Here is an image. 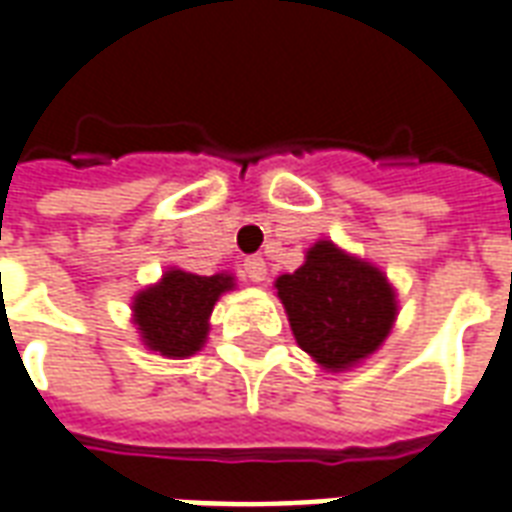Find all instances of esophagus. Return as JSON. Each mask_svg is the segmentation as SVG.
I'll return each instance as SVG.
<instances>
[{
	"label": "esophagus",
	"mask_w": 512,
	"mask_h": 512,
	"mask_svg": "<svg viewBox=\"0 0 512 512\" xmlns=\"http://www.w3.org/2000/svg\"><path fill=\"white\" fill-rule=\"evenodd\" d=\"M266 274H268V268H266V260L263 257H246L244 260V277L249 279V282H255V285H260V282H266Z\"/></svg>",
	"instance_id": "obj_1"
}]
</instances>
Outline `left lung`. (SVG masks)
I'll return each mask as SVG.
<instances>
[{"label": "left lung", "mask_w": 512, "mask_h": 512, "mask_svg": "<svg viewBox=\"0 0 512 512\" xmlns=\"http://www.w3.org/2000/svg\"><path fill=\"white\" fill-rule=\"evenodd\" d=\"M274 288L301 351L332 373L376 354L397 318L384 271L332 241L310 246L304 266L282 274Z\"/></svg>", "instance_id": "left-lung-1"}]
</instances>
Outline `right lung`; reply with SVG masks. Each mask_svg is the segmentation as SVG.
<instances>
[{"label":"right lung","mask_w":512,"mask_h":512,"mask_svg":"<svg viewBox=\"0 0 512 512\" xmlns=\"http://www.w3.org/2000/svg\"><path fill=\"white\" fill-rule=\"evenodd\" d=\"M233 288V274L200 277L169 268L156 285L134 296V323L142 343L169 359L197 354L211 329L213 304Z\"/></svg>","instance_id":"add662e5"}]
</instances>
